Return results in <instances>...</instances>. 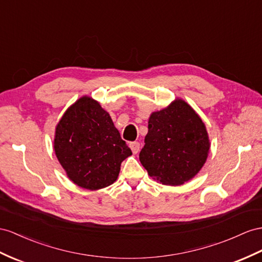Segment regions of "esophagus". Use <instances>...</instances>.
I'll list each match as a JSON object with an SVG mask.
<instances>
[{
  "instance_id": "34e87169",
  "label": "esophagus",
  "mask_w": 262,
  "mask_h": 262,
  "mask_svg": "<svg viewBox=\"0 0 262 262\" xmlns=\"http://www.w3.org/2000/svg\"><path fill=\"white\" fill-rule=\"evenodd\" d=\"M129 147L132 148V151L134 154H137L139 151V148H140V144L138 142H132L129 144Z\"/></svg>"
}]
</instances>
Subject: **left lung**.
Returning a JSON list of instances; mask_svg holds the SVG:
<instances>
[{
    "mask_svg": "<svg viewBox=\"0 0 262 262\" xmlns=\"http://www.w3.org/2000/svg\"><path fill=\"white\" fill-rule=\"evenodd\" d=\"M209 148L203 120L185 100L177 98L150 115L139 160L152 179L179 186L203 168Z\"/></svg>",
    "mask_w": 262,
    "mask_h": 262,
    "instance_id": "8db88e82",
    "label": "left lung"
}]
</instances>
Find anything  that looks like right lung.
Masks as SVG:
<instances>
[{"instance_id":"obj_1","label":"right lung","mask_w":262,"mask_h":262,"mask_svg":"<svg viewBox=\"0 0 262 262\" xmlns=\"http://www.w3.org/2000/svg\"><path fill=\"white\" fill-rule=\"evenodd\" d=\"M54 150L67 177L90 190L116 182L120 164L132 155L110 114L89 96L64 113L56 126Z\"/></svg>"}]
</instances>
